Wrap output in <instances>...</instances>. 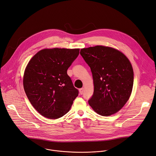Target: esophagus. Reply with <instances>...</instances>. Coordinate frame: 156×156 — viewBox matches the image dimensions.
<instances>
[{"label":"esophagus","instance_id":"1","mask_svg":"<svg viewBox=\"0 0 156 156\" xmlns=\"http://www.w3.org/2000/svg\"><path fill=\"white\" fill-rule=\"evenodd\" d=\"M79 92H80V94H83V92H84V88H81L79 90Z\"/></svg>","mask_w":156,"mask_h":156}]
</instances>
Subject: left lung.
<instances>
[{"label":"left lung","mask_w":156,"mask_h":156,"mask_svg":"<svg viewBox=\"0 0 156 156\" xmlns=\"http://www.w3.org/2000/svg\"><path fill=\"white\" fill-rule=\"evenodd\" d=\"M80 54L93 75L94 93L89 104L100 115L118 112L132 92L134 73L129 59L120 51L104 46L81 49Z\"/></svg>","instance_id":"obj_1"}]
</instances>
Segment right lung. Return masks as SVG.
Wrapping results in <instances>:
<instances>
[{
	"mask_svg": "<svg viewBox=\"0 0 156 156\" xmlns=\"http://www.w3.org/2000/svg\"><path fill=\"white\" fill-rule=\"evenodd\" d=\"M79 53L80 49H44L27 64L23 79L24 90L31 105L44 117H62L78 96V91L67 70Z\"/></svg>",
	"mask_w": 156,
	"mask_h": 156,
	"instance_id": "add662e5",
	"label": "right lung"
}]
</instances>
